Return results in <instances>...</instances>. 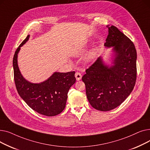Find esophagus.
<instances>
[{"instance_id": "obj_1", "label": "esophagus", "mask_w": 150, "mask_h": 150, "mask_svg": "<svg viewBox=\"0 0 150 150\" xmlns=\"http://www.w3.org/2000/svg\"><path fill=\"white\" fill-rule=\"evenodd\" d=\"M75 76V78H76V80H78H78H80L81 79L82 75H81V74L80 72H76Z\"/></svg>"}]
</instances>
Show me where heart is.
<instances>
[{
	"mask_svg": "<svg viewBox=\"0 0 150 150\" xmlns=\"http://www.w3.org/2000/svg\"><path fill=\"white\" fill-rule=\"evenodd\" d=\"M85 49H81L80 51V52L81 53V52H83L84 50ZM93 57H94V54H93V53H90L88 56V59H89V60H91V59H93Z\"/></svg>",
	"mask_w": 150,
	"mask_h": 150,
	"instance_id": "1",
	"label": "heart"
}]
</instances>
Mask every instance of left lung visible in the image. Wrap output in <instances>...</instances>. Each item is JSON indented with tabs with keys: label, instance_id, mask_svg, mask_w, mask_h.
I'll return each mask as SVG.
<instances>
[{
	"label": "left lung",
	"instance_id": "obj_1",
	"mask_svg": "<svg viewBox=\"0 0 150 150\" xmlns=\"http://www.w3.org/2000/svg\"><path fill=\"white\" fill-rule=\"evenodd\" d=\"M105 45L114 47V65H104L100 57L86 70L82 80L91 105L108 111L120 105L134 87L137 77V52L130 39L114 25H108Z\"/></svg>",
	"mask_w": 150,
	"mask_h": 150
}]
</instances>
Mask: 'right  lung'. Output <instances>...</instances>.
<instances>
[{
	"label": "right lung",
	"instance_id": "add662e5",
	"mask_svg": "<svg viewBox=\"0 0 150 150\" xmlns=\"http://www.w3.org/2000/svg\"><path fill=\"white\" fill-rule=\"evenodd\" d=\"M28 38L29 35L18 47L13 57L16 88L21 97L34 111L48 117L57 115L65 108L68 91L76 81L75 72H55L47 81L39 84H33L25 80L21 74L17 58L21 47Z\"/></svg>",
	"mask_w": 150,
	"mask_h": 150
}]
</instances>
